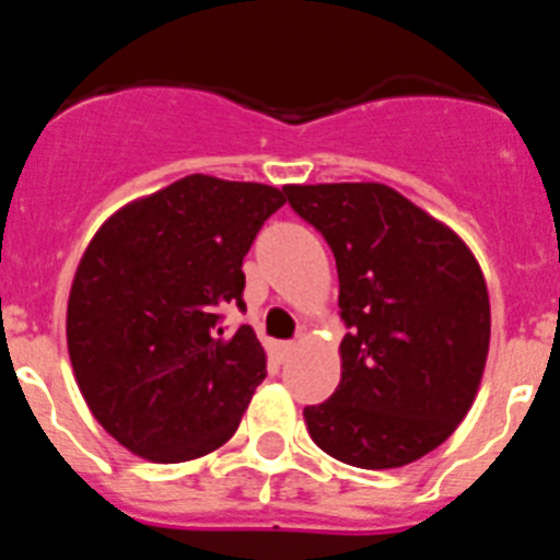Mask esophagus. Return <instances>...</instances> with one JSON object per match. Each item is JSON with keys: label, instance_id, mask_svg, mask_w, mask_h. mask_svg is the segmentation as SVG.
<instances>
[{"label": "esophagus", "instance_id": "1", "mask_svg": "<svg viewBox=\"0 0 560 560\" xmlns=\"http://www.w3.org/2000/svg\"><path fill=\"white\" fill-rule=\"evenodd\" d=\"M294 350H296L294 341H280V345H277V353H280V359H289Z\"/></svg>", "mask_w": 560, "mask_h": 560}]
</instances>
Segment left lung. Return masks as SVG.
<instances>
[{
  "label": "left lung",
  "instance_id": "left-lung-1",
  "mask_svg": "<svg viewBox=\"0 0 560 560\" xmlns=\"http://www.w3.org/2000/svg\"><path fill=\"white\" fill-rule=\"evenodd\" d=\"M339 271L341 381L305 407L314 443L355 468L415 463L459 427L477 398L491 303L457 232L378 182L289 185Z\"/></svg>",
  "mask_w": 560,
  "mask_h": 560
}]
</instances>
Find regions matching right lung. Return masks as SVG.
Instances as JSON below:
<instances>
[{"mask_svg":"<svg viewBox=\"0 0 560 560\" xmlns=\"http://www.w3.org/2000/svg\"><path fill=\"white\" fill-rule=\"evenodd\" d=\"M285 190L192 173L117 210L78 264L67 348L89 409L120 446L187 463L224 446L266 378L244 311V257Z\"/></svg>","mask_w":560,"mask_h":560,"instance_id":"add662e5","label":"right lung"}]
</instances>
